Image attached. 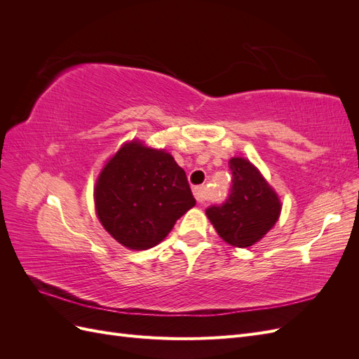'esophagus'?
Listing matches in <instances>:
<instances>
[{"mask_svg": "<svg viewBox=\"0 0 359 359\" xmlns=\"http://www.w3.org/2000/svg\"><path fill=\"white\" fill-rule=\"evenodd\" d=\"M193 194H194V198H196V201H198L199 203H203V202H205V199H206V190H205L203 186L194 187V189H193Z\"/></svg>", "mask_w": 359, "mask_h": 359, "instance_id": "34e87169", "label": "esophagus"}]
</instances>
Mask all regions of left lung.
Here are the masks:
<instances>
[{
	"instance_id": "8db88e82",
	"label": "left lung",
	"mask_w": 359,
	"mask_h": 359,
	"mask_svg": "<svg viewBox=\"0 0 359 359\" xmlns=\"http://www.w3.org/2000/svg\"><path fill=\"white\" fill-rule=\"evenodd\" d=\"M229 169L232 186L224 202L208 206L205 212L226 243L245 248L276 224L281 206L277 194L248 160L233 157Z\"/></svg>"
}]
</instances>
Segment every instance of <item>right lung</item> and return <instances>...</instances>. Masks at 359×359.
I'll return each mask as SVG.
<instances>
[{"mask_svg":"<svg viewBox=\"0 0 359 359\" xmlns=\"http://www.w3.org/2000/svg\"><path fill=\"white\" fill-rule=\"evenodd\" d=\"M97 215L118 243L147 250L163 241L194 201L186 172L165 151L126 144L102 170Z\"/></svg>","mask_w":359,"mask_h":359,"instance_id":"right-lung-1","label":"right lung"}]
</instances>
